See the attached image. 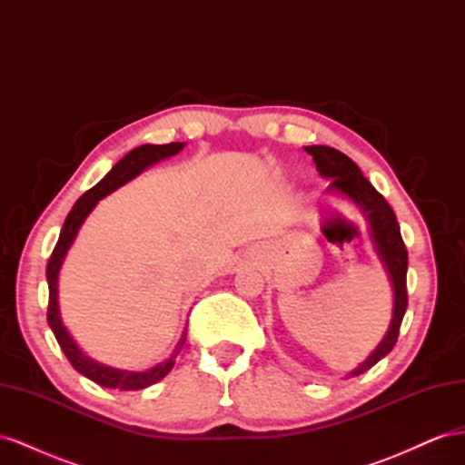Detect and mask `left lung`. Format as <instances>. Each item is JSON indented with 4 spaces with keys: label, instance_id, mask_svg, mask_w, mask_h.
<instances>
[{
    "label": "left lung",
    "instance_id": "left-lung-1",
    "mask_svg": "<svg viewBox=\"0 0 465 465\" xmlns=\"http://www.w3.org/2000/svg\"><path fill=\"white\" fill-rule=\"evenodd\" d=\"M304 151L314 159L316 171L323 178H331L330 190L341 193L353 203H357L364 217H367L376 252L386 267L393 287V312L390 328L384 340L371 353V357L349 374L359 376L364 371L374 367L380 359H384L398 341L401 320L407 311V250L400 232L396 213H393L390 203L384 200V195L376 192L371 182L362 176L361 168L347 154L328 145H311L304 147Z\"/></svg>",
    "mask_w": 465,
    "mask_h": 465
}]
</instances>
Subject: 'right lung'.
Returning <instances> with one entry per match:
<instances>
[{
    "mask_svg": "<svg viewBox=\"0 0 465 465\" xmlns=\"http://www.w3.org/2000/svg\"><path fill=\"white\" fill-rule=\"evenodd\" d=\"M184 145L186 143H178V142L166 143V145H142L125 154L122 161H118L114 166H112V171L101 182H98L96 186H93L89 192L83 193L81 198L75 202L72 211H69V215L65 217V223H64L60 238H58V244H55L52 256L48 260V265H46V279H48V292H50L48 326L52 328L55 340H58L64 355L67 357L69 362H72V367L77 372H81L83 376L93 380V382L98 386L112 388V390H143L154 382H159V380H163L168 372L173 371L174 359L180 353L182 345H184V341H186V331L182 333L174 353L166 361L154 364L153 369H147L142 372H132V371H120V369L106 367V364L96 362L83 353V351L77 347V343L74 341V337L69 335V331L65 330L62 316H60V304H58V273L62 270V263L65 260L69 246L74 244L83 221L87 219V215L94 209V205L103 198H106L108 193L124 186L125 182H130L137 174H142L147 166L180 153L182 149H184Z\"/></svg>",
    "mask_w": 465,
    "mask_h": 465,
    "instance_id": "obj_1",
    "label": "right lung"
}]
</instances>
